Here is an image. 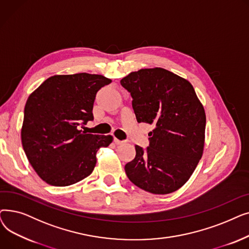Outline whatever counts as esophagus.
I'll use <instances>...</instances> for the list:
<instances>
[{
  "label": "esophagus",
  "mask_w": 249,
  "mask_h": 249,
  "mask_svg": "<svg viewBox=\"0 0 249 249\" xmlns=\"http://www.w3.org/2000/svg\"><path fill=\"white\" fill-rule=\"evenodd\" d=\"M114 142H115V144H118V145L122 144V143H123V141H121V140H119V139H117L116 137H114Z\"/></svg>",
  "instance_id": "esophagus-1"
}]
</instances>
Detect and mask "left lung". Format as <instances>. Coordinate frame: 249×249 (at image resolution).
Here are the masks:
<instances>
[{
  "label": "left lung",
  "mask_w": 249,
  "mask_h": 249,
  "mask_svg": "<svg viewBox=\"0 0 249 249\" xmlns=\"http://www.w3.org/2000/svg\"><path fill=\"white\" fill-rule=\"evenodd\" d=\"M120 84L132 97L137 122L153 126L148 147L135 145L134 160L125 165L128 178L156 195L178 190L204 150L206 115L193 86L160 68L133 71Z\"/></svg>",
  "instance_id": "1"
}]
</instances>
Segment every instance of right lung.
I'll return each instance as SVG.
<instances>
[{"label": "right lung", "instance_id": "right-lung-1", "mask_svg": "<svg viewBox=\"0 0 249 249\" xmlns=\"http://www.w3.org/2000/svg\"><path fill=\"white\" fill-rule=\"evenodd\" d=\"M112 81L86 72L50 76L29 96L24 109L22 145L37 175L55 187H67L93 173L96 154L111 135L86 134L80 125L94 120L98 90Z\"/></svg>", "mask_w": 249, "mask_h": 249}]
</instances>
